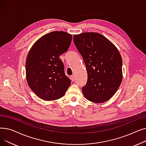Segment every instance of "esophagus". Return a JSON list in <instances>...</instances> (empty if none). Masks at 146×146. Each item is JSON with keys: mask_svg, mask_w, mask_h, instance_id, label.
<instances>
[{"mask_svg": "<svg viewBox=\"0 0 146 146\" xmlns=\"http://www.w3.org/2000/svg\"><path fill=\"white\" fill-rule=\"evenodd\" d=\"M70 79H71L73 82H74V76H73V75L71 76H70Z\"/></svg>", "mask_w": 146, "mask_h": 146, "instance_id": "34e87169", "label": "esophagus"}]
</instances>
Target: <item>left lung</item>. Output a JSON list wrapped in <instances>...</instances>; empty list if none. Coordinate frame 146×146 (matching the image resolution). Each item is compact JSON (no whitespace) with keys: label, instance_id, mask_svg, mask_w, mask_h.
<instances>
[{"label":"left lung","instance_id":"obj_1","mask_svg":"<svg viewBox=\"0 0 146 146\" xmlns=\"http://www.w3.org/2000/svg\"><path fill=\"white\" fill-rule=\"evenodd\" d=\"M76 48L85 62L88 81L82 88L89 101L103 103L111 99L122 80V60L112 42L97 33H83L73 36Z\"/></svg>","mask_w":146,"mask_h":146}]
</instances>
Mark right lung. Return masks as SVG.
<instances>
[{
	"mask_svg": "<svg viewBox=\"0 0 146 146\" xmlns=\"http://www.w3.org/2000/svg\"><path fill=\"white\" fill-rule=\"evenodd\" d=\"M72 35L53 31L39 38L31 48L26 60V78L34 93L44 101L63 97L71 84L65 74L60 56L66 52Z\"/></svg>",
	"mask_w": 146,
	"mask_h": 146,
	"instance_id": "add662e5",
	"label": "right lung"
}]
</instances>
